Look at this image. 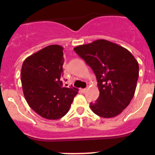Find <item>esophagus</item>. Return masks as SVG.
Instances as JSON below:
<instances>
[{"instance_id": "obj_1", "label": "esophagus", "mask_w": 155, "mask_h": 155, "mask_svg": "<svg viewBox=\"0 0 155 155\" xmlns=\"http://www.w3.org/2000/svg\"><path fill=\"white\" fill-rule=\"evenodd\" d=\"M81 92L84 93L86 91H87V88H82V89H81Z\"/></svg>"}]
</instances>
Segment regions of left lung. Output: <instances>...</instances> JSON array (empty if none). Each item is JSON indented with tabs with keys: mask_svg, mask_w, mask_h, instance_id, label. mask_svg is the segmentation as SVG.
Masks as SVG:
<instances>
[{
	"mask_svg": "<svg viewBox=\"0 0 155 155\" xmlns=\"http://www.w3.org/2000/svg\"><path fill=\"white\" fill-rule=\"evenodd\" d=\"M94 71L99 96L91 102L92 112L103 118L118 116L128 106L135 93L139 65L130 52L105 39L74 48Z\"/></svg>",
	"mask_w": 155,
	"mask_h": 155,
	"instance_id": "8db88e82",
	"label": "left lung"
}]
</instances>
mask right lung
<instances>
[{
    "instance_id": "1",
    "label": "right lung",
    "mask_w": 155,
    "mask_h": 155,
    "mask_svg": "<svg viewBox=\"0 0 155 155\" xmlns=\"http://www.w3.org/2000/svg\"><path fill=\"white\" fill-rule=\"evenodd\" d=\"M64 48L50 45L27 57L23 62L21 81L27 103L47 120H58L69 111L78 90L64 87Z\"/></svg>"
}]
</instances>
